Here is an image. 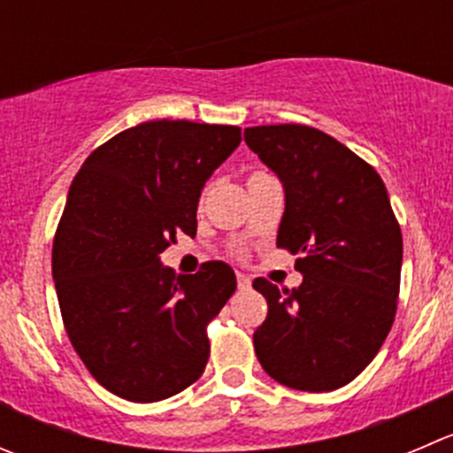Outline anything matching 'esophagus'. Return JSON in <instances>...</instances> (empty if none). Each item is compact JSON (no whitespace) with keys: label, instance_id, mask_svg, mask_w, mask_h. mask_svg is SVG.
Listing matches in <instances>:
<instances>
[{"label":"esophagus","instance_id":"1","mask_svg":"<svg viewBox=\"0 0 453 453\" xmlns=\"http://www.w3.org/2000/svg\"><path fill=\"white\" fill-rule=\"evenodd\" d=\"M236 283H239V289H250V285H252V279H250L248 274H236Z\"/></svg>","mask_w":453,"mask_h":453}]
</instances>
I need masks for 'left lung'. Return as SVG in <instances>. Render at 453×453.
<instances>
[{"label":"left lung","mask_w":453,"mask_h":453,"mask_svg":"<svg viewBox=\"0 0 453 453\" xmlns=\"http://www.w3.org/2000/svg\"><path fill=\"white\" fill-rule=\"evenodd\" d=\"M245 143L285 192L276 245L301 254L303 283L254 289L267 319L254 332L263 370L301 392H332L357 379L392 329L403 236L383 179L361 157L310 126L245 128Z\"/></svg>","instance_id":"left-lung-1"}]
</instances>
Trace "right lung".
I'll list each match as a JSON object with an SVG mask.
<instances>
[{
  "label": "right lung",
  "mask_w": 453,
  "mask_h": 453,
  "mask_svg": "<svg viewBox=\"0 0 453 453\" xmlns=\"http://www.w3.org/2000/svg\"><path fill=\"white\" fill-rule=\"evenodd\" d=\"M241 128L146 121L79 168L52 243L65 332L96 383L133 403L190 388L205 370V327L236 289L227 263L177 274L159 254L196 234V205Z\"/></svg>",
  "instance_id": "add662e5"
}]
</instances>
